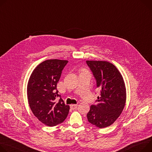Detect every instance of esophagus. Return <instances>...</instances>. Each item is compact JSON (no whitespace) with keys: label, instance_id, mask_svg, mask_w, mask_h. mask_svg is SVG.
Returning a JSON list of instances; mask_svg holds the SVG:
<instances>
[{"label":"esophagus","instance_id":"obj_1","mask_svg":"<svg viewBox=\"0 0 152 152\" xmlns=\"http://www.w3.org/2000/svg\"><path fill=\"white\" fill-rule=\"evenodd\" d=\"M77 107V105L76 104H72V105H70V108H71V109H72V110H75V109H76Z\"/></svg>","mask_w":152,"mask_h":152}]
</instances>
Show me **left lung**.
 I'll list each match as a JSON object with an SVG mask.
<instances>
[{"label": "left lung", "instance_id": "8db88e82", "mask_svg": "<svg viewBox=\"0 0 152 152\" xmlns=\"http://www.w3.org/2000/svg\"><path fill=\"white\" fill-rule=\"evenodd\" d=\"M101 94L87 113L90 123L99 128L110 126L121 114L126 101V90L116 67L107 61H87Z\"/></svg>", "mask_w": 152, "mask_h": 152}]
</instances>
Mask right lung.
Instances as JSON below:
<instances>
[{"mask_svg":"<svg viewBox=\"0 0 152 152\" xmlns=\"http://www.w3.org/2000/svg\"><path fill=\"white\" fill-rule=\"evenodd\" d=\"M67 61L50 59L40 63L33 72L27 87L28 103L34 115L45 125L53 127L64 121L70 107L58 94L57 84ZM57 97L60 98L58 102Z\"/></svg>","mask_w":152,"mask_h":152,"instance_id":"1","label":"right lung"}]
</instances>
